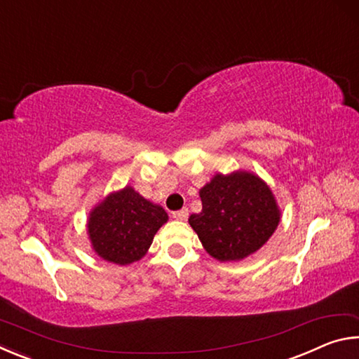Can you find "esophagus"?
<instances>
[{"label":"esophagus","instance_id":"1","mask_svg":"<svg viewBox=\"0 0 359 359\" xmlns=\"http://www.w3.org/2000/svg\"><path fill=\"white\" fill-rule=\"evenodd\" d=\"M172 218H175V220H182V222H185L187 218H188V209H187V208H184V209L177 210V212H172Z\"/></svg>","mask_w":359,"mask_h":359}]
</instances>
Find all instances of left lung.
Instances as JSON below:
<instances>
[{
    "instance_id": "obj_1",
    "label": "left lung",
    "mask_w": 359,
    "mask_h": 359,
    "mask_svg": "<svg viewBox=\"0 0 359 359\" xmlns=\"http://www.w3.org/2000/svg\"><path fill=\"white\" fill-rule=\"evenodd\" d=\"M199 196L203 210L188 222L218 261H239L257 252L280 218L269 187L250 172L217 174Z\"/></svg>"
}]
</instances>
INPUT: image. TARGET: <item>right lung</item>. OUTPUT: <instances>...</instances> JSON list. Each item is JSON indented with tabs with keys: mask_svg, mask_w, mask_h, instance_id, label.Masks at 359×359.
Listing matches in <instances>:
<instances>
[{
	"mask_svg": "<svg viewBox=\"0 0 359 359\" xmlns=\"http://www.w3.org/2000/svg\"><path fill=\"white\" fill-rule=\"evenodd\" d=\"M166 222L165 209L126 187L109 194L90 214L88 233L101 258L125 266L144 257Z\"/></svg>",
	"mask_w": 359,
	"mask_h": 359,
	"instance_id": "add662e5",
	"label": "right lung"
}]
</instances>
